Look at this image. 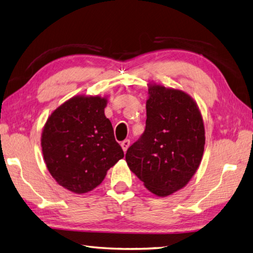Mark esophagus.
<instances>
[{"mask_svg": "<svg viewBox=\"0 0 253 253\" xmlns=\"http://www.w3.org/2000/svg\"><path fill=\"white\" fill-rule=\"evenodd\" d=\"M128 146H130V140H125L121 143V147H122L123 152H125V153L127 151Z\"/></svg>", "mask_w": 253, "mask_h": 253, "instance_id": "obj_1", "label": "esophagus"}]
</instances>
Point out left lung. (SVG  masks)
Segmentation results:
<instances>
[{
  "label": "left lung",
  "instance_id": "8db88e82",
  "mask_svg": "<svg viewBox=\"0 0 253 253\" xmlns=\"http://www.w3.org/2000/svg\"><path fill=\"white\" fill-rule=\"evenodd\" d=\"M146 126L127 148L128 168L157 197L187 185L202 161L204 123L197 102L180 89L148 84Z\"/></svg>",
  "mask_w": 253,
  "mask_h": 253
}]
</instances>
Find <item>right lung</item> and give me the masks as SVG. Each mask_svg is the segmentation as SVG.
Segmentation results:
<instances>
[{
	"instance_id": "1",
	"label": "right lung",
	"mask_w": 253,
	"mask_h": 253,
	"mask_svg": "<svg viewBox=\"0 0 253 253\" xmlns=\"http://www.w3.org/2000/svg\"><path fill=\"white\" fill-rule=\"evenodd\" d=\"M107 97L74 96L51 113L41 134L44 163L62 187L77 194L98 187L125 157L105 116Z\"/></svg>"
}]
</instances>
